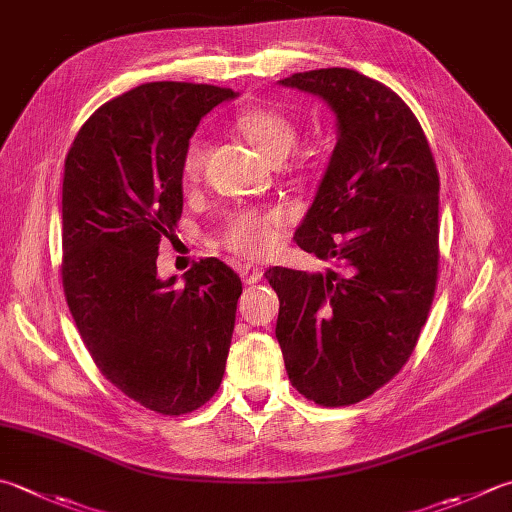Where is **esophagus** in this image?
<instances>
[{
	"label": "esophagus",
	"instance_id": "obj_1",
	"mask_svg": "<svg viewBox=\"0 0 512 512\" xmlns=\"http://www.w3.org/2000/svg\"><path fill=\"white\" fill-rule=\"evenodd\" d=\"M238 274H240V278H243V281H245L247 285L258 283L260 276H263V272H260V269H258L256 265H240V267H238Z\"/></svg>",
	"mask_w": 512,
	"mask_h": 512
}]
</instances>
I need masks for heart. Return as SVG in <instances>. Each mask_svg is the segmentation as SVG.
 I'll return each instance as SVG.
<instances>
[{
	"label": "heart",
	"mask_w": 512,
	"mask_h": 512,
	"mask_svg": "<svg viewBox=\"0 0 512 512\" xmlns=\"http://www.w3.org/2000/svg\"><path fill=\"white\" fill-rule=\"evenodd\" d=\"M236 129L254 144L269 160H283L294 149L298 129L294 120L274 106H247L236 113ZM205 162V142L194 138L182 156V178L196 180ZM283 225V214L269 211H240L229 220L225 245L231 252L245 258H260L272 252L278 243V227Z\"/></svg>",
	"instance_id": "b5f03b06"
}]
</instances>
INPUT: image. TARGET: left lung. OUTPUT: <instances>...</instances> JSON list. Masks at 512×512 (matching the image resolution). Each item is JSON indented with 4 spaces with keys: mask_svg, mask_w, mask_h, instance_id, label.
<instances>
[{
    "mask_svg": "<svg viewBox=\"0 0 512 512\" xmlns=\"http://www.w3.org/2000/svg\"><path fill=\"white\" fill-rule=\"evenodd\" d=\"M283 86L336 115V147L296 245L339 272L269 267L276 339L294 388L318 406L368 399L426 325L439 272V173L410 106L352 69L294 73Z\"/></svg>",
    "mask_w": 512,
    "mask_h": 512,
    "instance_id": "left-lung-1",
    "label": "left lung"
}]
</instances>
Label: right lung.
Returning a JSON list of instances; mask_svg holds the SVG:
<instances>
[{"label": "right lung", "mask_w": 512, "mask_h": 512, "mask_svg": "<svg viewBox=\"0 0 512 512\" xmlns=\"http://www.w3.org/2000/svg\"><path fill=\"white\" fill-rule=\"evenodd\" d=\"M231 89L149 82L102 104L66 153L64 296L95 365L153 412H194L214 397L243 283L202 258L176 287L158 276V245L182 214V156Z\"/></svg>", "instance_id": "add662e5"}]
</instances>
